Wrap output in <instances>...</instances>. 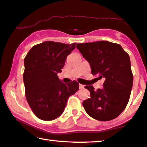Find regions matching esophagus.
Returning <instances> with one entry per match:
<instances>
[{
    "mask_svg": "<svg viewBox=\"0 0 147 147\" xmlns=\"http://www.w3.org/2000/svg\"><path fill=\"white\" fill-rule=\"evenodd\" d=\"M79 88H80V89H82V88H84V86L82 85V84H79Z\"/></svg>",
    "mask_w": 147,
    "mask_h": 147,
    "instance_id": "34e87169",
    "label": "esophagus"
}]
</instances>
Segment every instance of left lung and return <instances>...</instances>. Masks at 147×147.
Listing matches in <instances>:
<instances>
[{
	"label": "left lung",
	"mask_w": 147,
	"mask_h": 147,
	"mask_svg": "<svg viewBox=\"0 0 147 147\" xmlns=\"http://www.w3.org/2000/svg\"><path fill=\"white\" fill-rule=\"evenodd\" d=\"M76 47L89 62L92 74L104 78L102 89L85 86L90 96L83 102L84 109L100 121L114 119L125 109L133 84L129 55L119 44L106 41L78 43Z\"/></svg>",
	"instance_id": "left-lung-1"
}]
</instances>
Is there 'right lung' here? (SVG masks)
<instances>
[{
	"mask_svg": "<svg viewBox=\"0 0 147 147\" xmlns=\"http://www.w3.org/2000/svg\"><path fill=\"white\" fill-rule=\"evenodd\" d=\"M76 44L45 41L33 46L25 57L26 98L39 119L51 120L59 117L69 96L79 90L77 81L64 84L57 76Z\"/></svg>",
	"mask_w": 147,
	"mask_h": 147,
	"instance_id": "add662e5",
	"label": "right lung"
}]
</instances>
